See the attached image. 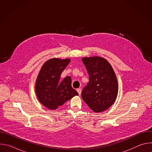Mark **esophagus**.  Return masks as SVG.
<instances>
[{
    "instance_id": "esophagus-1",
    "label": "esophagus",
    "mask_w": 152,
    "mask_h": 152,
    "mask_svg": "<svg viewBox=\"0 0 152 152\" xmlns=\"http://www.w3.org/2000/svg\"><path fill=\"white\" fill-rule=\"evenodd\" d=\"M76 90H77V91L78 92L79 94V95H80V94H81V91H82V90H81V89H80V88H77Z\"/></svg>"
}]
</instances>
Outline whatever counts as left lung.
<instances>
[{"instance_id": "obj_1", "label": "left lung", "mask_w": 152, "mask_h": 152, "mask_svg": "<svg viewBox=\"0 0 152 152\" xmlns=\"http://www.w3.org/2000/svg\"><path fill=\"white\" fill-rule=\"evenodd\" d=\"M82 61L89 75V82L82 91V98L94 112H103L117 98L118 82L115 74L111 64L103 58H83Z\"/></svg>"}]
</instances>
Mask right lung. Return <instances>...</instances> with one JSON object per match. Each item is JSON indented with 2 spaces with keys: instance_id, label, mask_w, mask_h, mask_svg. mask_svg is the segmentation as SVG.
Instances as JSON below:
<instances>
[{
  "instance_id": "right-lung-1",
  "label": "right lung",
  "mask_w": 152,
  "mask_h": 152,
  "mask_svg": "<svg viewBox=\"0 0 152 152\" xmlns=\"http://www.w3.org/2000/svg\"><path fill=\"white\" fill-rule=\"evenodd\" d=\"M70 59L53 58L43 65L37 79L35 91L39 102L50 110H55L59 106L71 99L78 93L72 88L70 76L60 80V76L70 63Z\"/></svg>"
}]
</instances>
